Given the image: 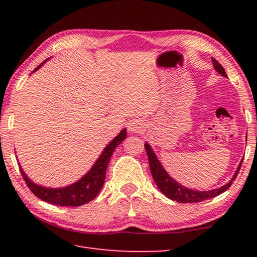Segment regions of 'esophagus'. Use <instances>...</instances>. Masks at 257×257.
I'll return each mask as SVG.
<instances>
[{
  "mask_svg": "<svg viewBox=\"0 0 257 257\" xmlns=\"http://www.w3.org/2000/svg\"><path fill=\"white\" fill-rule=\"evenodd\" d=\"M144 128V123L141 119H133L128 122L129 133H138Z\"/></svg>",
  "mask_w": 257,
  "mask_h": 257,
  "instance_id": "esophagus-1",
  "label": "esophagus"
}]
</instances>
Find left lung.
Wrapping results in <instances>:
<instances>
[{
    "instance_id": "left-lung-1",
    "label": "left lung",
    "mask_w": 257,
    "mask_h": 257,
    "mask_svg": "<svg viewBox=\"0 0 257 257\" xmlns=\"http://www.w3.org/2000/svg\"><path fill=\"white\" fill-rule=\"evenodd\" d=\"M212 62H213V67H214L215 70L219 72L220 75H222L223 77H227V73H225L223 67L221 66V64L217 62L214 58H212ZM145 150H146L147 156H149V163H150L152 176H153V179L155 181V184L158 185L161 193H163L165 196L172 199V201H176L179 203H198L222 194L223 191L229 189L230 186L232 185V182L237 178L238 172L240 170V167L242 164V160H241L240 164H239V167L237 168L236 173H234L232 179L230 180L228 184H225L224 186L216 189L199 191V190L187 188V187L181 186L178 184L176 180H173L172 178L168 175V172L164 170L162 165H161L160 161L158 160V158H156L153 150L151 149L150 144H147V143H145Z\"/></svg>"
}]
</instances>
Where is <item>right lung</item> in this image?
<instances>
[{
  "label": "right lung",
  "instance_id": "obj_1",
  "mask_svg": "<svg viewBox=\"0 0 257 257\" xmlns=\"http://www.w3.org/2000/svg\"><path fill=\"white\" fill-rule=\"evenodd\" d=\"M44 63L45 61L41 63L35 70L41 68V66H43ZM125 137H127V130L122 129L118 136L104 149L101 156L97 159L88 173H86L81 179L75 182V184L63 187V188H47V187H42L40 185L34 184L19 165L20 172L28 188L32 190V193H34L35 196L43 199V201L60 206L84 205V204L93 201L97 196L99 190L102 189L104 180H105L107 165L108 162H110L113 152L115 151L118 145H120L124 141Z\"/></svg>",
  "mask_w": 257,
  "mask_h": 257
}]
</instances>
